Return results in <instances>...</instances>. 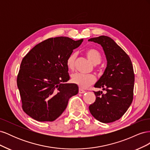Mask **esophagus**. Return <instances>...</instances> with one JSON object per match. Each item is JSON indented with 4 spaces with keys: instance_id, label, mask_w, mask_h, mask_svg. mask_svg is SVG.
Wrapping results in <instances>:
<instances>
[{
    "instance_id": "obj_1",
    "label": "esophagus",
    "mask_w": 150,
    "mask_h": 150,
    "mask_svg": "<svg viewBox=\"0 0 150 150\" xmlns=\"http://www.w3.org/2000/svg\"><path fill=\"white\" fill-rule=\"evenodd\" d=\"M86 93V91H84L83 89H79V93L83 94V93Z\"/></svg>"
}]
</instances>
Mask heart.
I'll return each instance as SVG.
<instances>
[{
	"mask_svg": "<svg viewBox=\"0 0 150 150\" xmlns=\"http://www.w3.org/2000/svg\"><path fill=\"white\" fill-rule=\"evenodd\" d=\"M86 55L88 59L93 64L96 65L101 62L102 56L101 53L95 49H89L86 52ZM76 54L72 53L68 56L66 60V66L68 69L73 71L75 68V60ZM96 81L94 76L93 74H83L76 73L72 76L71 81L72 83L78 85L80 88H86L94 84Z\"/></svg>",
	"mask_w": 150,
	"mask_h": 150,
	"instance_id": "1",
	"label": "heart"
}]
</instances>
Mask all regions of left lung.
I'll use <instances>...</instances> for the list:
<instances>
[{
	"label": "left lung",
	"mask_w": 150,
	"mask_h": 150,
	"mask_svg": "<svg viewBox=\"0 0 150 150\" xmlns=\"http://www.w3.org/2000/svg\"><path fill=\"white\" fill-rule=\"evenodd\" d=\"M89 41L100 44L107 59L104 74L94 85L103 91H94L96 101L89 106L93 117L104 123L120 119L133 99L134 74L129 57L111 38L101 35Z\"/></svg>",
	"instance_id": "left-lung-1"
}]
</instances>
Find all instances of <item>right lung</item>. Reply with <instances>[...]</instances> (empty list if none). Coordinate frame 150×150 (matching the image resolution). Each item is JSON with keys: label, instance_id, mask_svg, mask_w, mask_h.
<instances>
[{"label": "right lung", "instance_id": "right-lung-1", "mask_svg": "<svg viewBox=\"0 0 150 150\" xmlns=\"http://www.w3.org/2000/svg\"><path fill=\"white\" fill-rule=\"evenodd\" d=\"M83 39L49 38L35 46L22 59L17 75L24 111L38 121H53L61 116L71 97L78 93L69 80L66 60Z\"/></svg>", "mask_w": 150, "mask_h": 150}]
</instances>
